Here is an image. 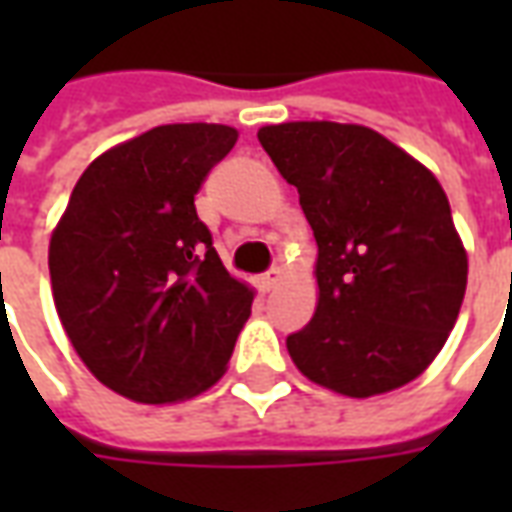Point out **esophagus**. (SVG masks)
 <instances>
[{"label":"esophagus","instance_id":"esophagus-1","mask_svg":"<svg viewBox=\"0 0 512 512\" xmlns=\"http://www.w3.org/2000/svg\"><path fill=\"white\" fill-rule=\"evenodd\" d=\"M279 282H282V268H271L268 274H263V277H260V290H263V293H268V290L277 288Z\"/></svg>","mask_w":512,"mask_h":512}]
</instances>
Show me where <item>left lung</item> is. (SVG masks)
<instances>
[{
  "mask_svg": "<svg viewBox=\"0 0 512 512\" xmlns=\"http://www.w3.org/2000/svg\"><path fill=\"white\" fill-rule=\"evenodd\" d=\"M257 139L299 189L318 244V304L288 337L293 365L345 397L422 376L458 321L469 274L436 175L356 123H279Z\"/></svg>",
  "mask_w": 512,
  "mask_h": 512,
  "instance_id": "obj_1",
  "label": "left lung"
}]
</instances>
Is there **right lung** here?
<instances>
[{
  "label": "right lung",
  "mask_w": 512,
  "mask_h": 512,
  "mask_svg": "<svg viewBox=\"0 0 512 512\" xmlns=\"http://www.w3.org/2000/svg\"><path fill=\"white\" fill-rule=\"evenodd\" d=\"M238 131L172 123L84 169L51 233L62 329L87 370L134 403H180L227 370L255 290L230 277L194 194Z\"/></svg>",
  "instance_id": "1"
}]
</instances>
